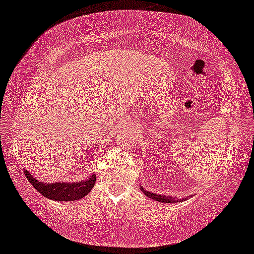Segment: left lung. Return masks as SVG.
Here are the masks:
<instances>
[{"label": "left lung", "instance_id": "obj_1", "mask_svg": "<svg viewBox=\"0 0 254 254\" xmlns=\"http://www.w3.org/2000/svg\"><path fill=\"white\" fill-rule=\"evenodd\" d=\"M140 190H142V192L146 195L147 197L152 198V200H155L158 202H162V203H178V202H183L187 200L189 197H184V198H175L173 196H166V195H160V194H155V193H152L149 192V190H145L143 189V186H140Z\"/></svg>", "mask_w": 254, "mask_h": 254}]
</instances>
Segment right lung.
Instances as JSON below:
<instances>
[{
	"mask_svg": "<svg viewBox=\"0 0 254 254\" xmlns=\"http://www.w3.org/2000/svg\"><path fill=\"white\" fill-rule=\"evenodd\" d=\"M27 179L37 192H40L43 196L51 198L53 201H76L80 200L85 195H87L95 185V174H92L86 181H77L73 183H43L35 178L29 171L23 169Z\"/></svg>",
	"mask_w": 254,
	"mask_h": 254,
	"instance_id": "1",
	"label": "right lung"
}]
</instances>
